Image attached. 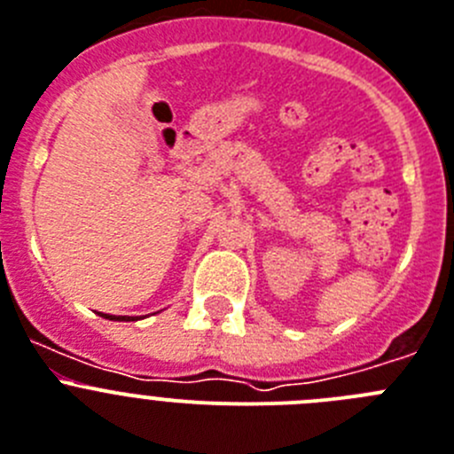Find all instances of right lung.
I'll return each mask as SVG.
<instances>
[{"instance_id":"right-lung-1","label":"right lung","mask_w":454,"mask_h":454,"mask_svg":"<svg viewBox=\"0 0 454 454\" xmlns=\"http://www.w3.org/2000/svg\"><path fill=\"white\" fill-rule=\"evenodd\" d=\"M101 317L110 318V321H137V317H115V314H101Z\"/></svg>"}]
</instances>
